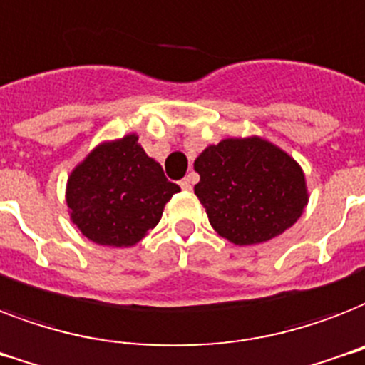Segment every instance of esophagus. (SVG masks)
I'll list each match as a JSON object with an SVG mask.
<instances>
[{
  "instance_id": "obj_1",
  "label": "esophagus",
  "mask_w": 365,
  "mask_h": 365,
  "mask_svg": "<svg viewBox=\"0 0 365 365\" xmlns=\"http://www.w3.org/2000/svg\"><path fill=\"white\" fill-rule=\"evenodd\" d=\"M194 180H196V177H194V175H188V177H185V179L180 180V188L185 192H190L192 186H194Z\"/></svg>"
}]
</instances>
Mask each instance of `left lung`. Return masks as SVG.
<instances>
[{"label":"left lung","instance_id":"obj_1","mask_svg":"<svg viewBox=\"0 0 365 365\" xmlns=\"http://www.w3.org/2000/svg\"><path fill=\"white\" fill-rule=\"evenodd\" d=\"M194 194L220 237L239 247L281 235L309 203L302 165L260 135L228 137L194 162Z\"/></svg>","mask_w":365,"mask_h":365}]
</instances>
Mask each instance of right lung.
I'll return each instance as SVG.
<instances>
[{
    "label": "right lung",
    "mask_w": 365,
    "mask_h": 365,
    "mask_svg": "<svg viewBox=\"0 0 365 365\" xmlns=\"http://www.w3.org/2000/svg\"><path fill=\"white\" fill-rule=\"evenodd\" d=\"M180 192L139 145L137 133L96 145L67 177L66 203L84 237L105 247H133Z\"/></svg>",
    "instance_id": "1"
}]
</instances>
